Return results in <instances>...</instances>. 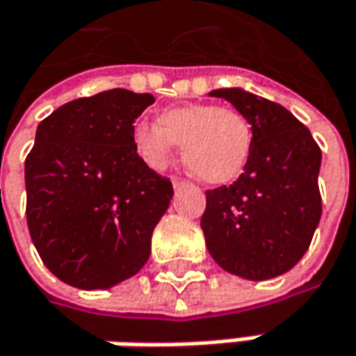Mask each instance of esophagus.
<instances>
[{"label": "esophagus", "mask_w": 356, "mask_h": 356, "mask_svg": "<svg viewBox=\"0 0 356 356\" xmlns=\"http://www.w3.org/2000/svg\"><path fill=\"white\" fill-rule=\"evenodd\" d=\"M184 184H186L184 180H180V178H172V186H174V188H182Z\"/></svg>", "instance_id": "esophagus-1"}]
</instances>
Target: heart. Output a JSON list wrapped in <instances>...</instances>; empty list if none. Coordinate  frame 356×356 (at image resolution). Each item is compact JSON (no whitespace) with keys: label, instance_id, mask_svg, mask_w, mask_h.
<instances>
[{"label":"heart","instance_id":"1","mask_svg":"<svg viewBox=\"0 0 356 356\" xmlns=\"http://www.w3.org/2000/svg\"><path fill=\"white\" fill-rule=\"evenodd\" d=\"M133 145L154 170H165L182 145L186 165L209 184L234 180L244 170L252 129L244 114L213 104H182L157 114L156 124H137Z\"/></svg>","mask_w":356,"mask_h":356}]
</instances>
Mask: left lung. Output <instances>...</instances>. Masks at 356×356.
I'll return each instance as SVG.
<instances>
[{
	"instance_id": "obj_1",
	"label": "left lung",
	"mask_w": 356,
	"mask_h": 356,
	"mask_svg": "<svg viewBox=\"0 0 356 356\" xmlns=\"http://www.w3.org/2000/svg\"><path fill=\"white\" fill-rule=\"evenodd\" d=\"M225 98L252 127L244 174L232 186L207 191L200 219L213 260L248 281L291 270L307 252L320 223L318 174L322 152L285 106L242 88L209 92Z\"/></svg>"
}]
</instances>
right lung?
Here are the masks:
<instances>
[{
  "mask_svg": "<svg viewBox=\"0 0 356 356\" xmlns=\"http://www.w3.org/2000/svg\"><path fill=\"white\" fill-rule=\"evenodd\" d=\"M152 94L108 90L71 100L36 129L26 157V219L44 266L77 289H111L135 277L174 197L133 145Z\"/></svg>",
  "mask_w": 356,
  "mask_h": 356,
  "instance_id": "right-lung-1",
  "label": "right lung"
}]
</instances>
